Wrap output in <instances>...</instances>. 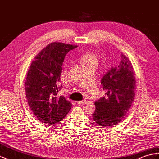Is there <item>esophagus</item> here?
Here are the masks:
<instances>
[{
    "label": "esophagus",
    "instance_id": "1",
    "mask_svg": "<svg viewBox=\"0 0 159 159\" xmlns=\"http://www.w3.org/2000/svg\"><path fill=\"white\" fill-rule=\"evenodd\" d=\"M86 100H83V101H79V102H76V103L78 104H83L84 103H86Z\"/></svg>",
    "mask_w": 159,
    "mask_h": 159
}]
</instances>
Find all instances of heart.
I'll return each mask as SVG.
<instances>
[{
  "label": "heart",
  "mask_w": 159,
  "mask_h": 159,
  "mask_svg": "<svg viewBox=\"0 0 159 159\" xmlns=\"http://www.w3.org/2000/svg\"><path fill=\"white\" fill-rule=\"evenodd\" d=\"M98 59L95 55L92 53H87L84 55L82 57V64H93L98 65Z\"/></svg>",
  "instance_id": "b5f03b06"
}]
</instances>
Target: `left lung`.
Returning <instances> with one entry per match:
<instances>
[{
	"instance_id": "8db88e82",
	"label": "left lung",
	"mask_w": 159,
	"mask_h": 159,
	"mask_svg": "<svg viewBox=\"0 0 159 159\" xmlns=\"http://www.w3.org/2000/svg\"><path fill=\"white\" fill-rule=\"evenodd\" d=\"M101 84L105 95L95 102L92 116L100 126L112 127L125 118L135 98V73L129 59L122 54L120 64L105 74Z\"/></svg>"
}]
</instances>
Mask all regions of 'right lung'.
<instances>
[{"instance_id": "right-lung-1", "label": "right lung", "mask_w": 159, "mask_h": 159, "mask_svg": "<svg viewBox=\"0 0 159 159\" xmlns=\"http://www.w3.org/2000/svg\"><path fill=\"white\" fill-rule=\"evenodd\" d=\"M76 45L51 43L36 55L30 66L25 83L30 108L43 123L54 125L65 118L72 104L64 96H57L62 64L66 54Z\"/></svg>"}]
</instances>
